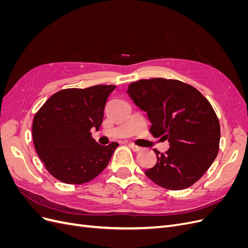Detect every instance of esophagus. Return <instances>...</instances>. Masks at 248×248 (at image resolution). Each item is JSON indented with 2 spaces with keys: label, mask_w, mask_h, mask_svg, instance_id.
<instances>
[{
  "label": "esophagus",
  "mask_w": 248,
  "mask_h": 248,
  "mask_svg": "<svg viewBox=\"0 0 248 248\" xmlns=\"http://www.w3.org/2000/svg\"><path fill=\"white\" fill-rule=\"evenodd\" d=\"M132 150H133V151L134 152H139V151H140V147H138V146H136V145H134V144H132V142H130V144L128 145Z\"/></svg>",
  "instance_id": "esophagus-1"
}]
</instances>
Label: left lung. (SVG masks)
I'll use <instances>...</instances> for the list:
<instances>
[{"label": "left lung", "mask_w": 248, "mask_h": 248, "mask_svg": "<svg viewBox=\"0 0 248 248\" xmlns=\"http://www.w3.org/2000/svg\"><path fill=\"white\" fill-rule=\"evenodd\" d=\"M127 94L147 112L154 138L170 142L166 153L154 150L157 162L145 171L147 177L171 190L196 183L219 149V121L210 102L196 88L177 79H140L131 82Z\"/></svg>", "instance_id": "1"}]
</instances>
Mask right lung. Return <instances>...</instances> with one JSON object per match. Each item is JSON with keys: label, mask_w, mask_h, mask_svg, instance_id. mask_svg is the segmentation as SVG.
Wrapping results in <instances>:
<instances>
[{"label": "right lung", "mask_w": 248, "mask_h": 248, "mask_svg": "<svg viewBox=\"0 0 248 248\" xmlns=\"http://www.w3.org/2000/svg\"><path fill=\"white\" fill-rule=\"evenodd\" d=\"M114 85L61 90L36 112L32 136L49 174L67 184L91 181L107 168L118 142L101 146L91 136L99 130Z\"/></svg>", "instance_id": "right-lung-1"}]
</instances>
